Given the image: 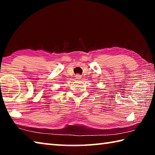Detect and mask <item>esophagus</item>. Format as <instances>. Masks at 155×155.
I'll list each match as a JSON object with an SVG mask.
<instances>
[{"mask_svg":"<svg viewBox=\"0 0 155 155\" xmlns=\"http://www.w3.org/2000/svg\"><path fill=\"white\" fill-rule=\"evenodd\" d=\"M75 77H76V78H77V79L80 80L81 78V76L80 74H77L75 76Z\"/></svg>","mask_w":155,"mask_h":155,"instance_id":"esophagus-1","label":"esophagus"}]
</instances>
